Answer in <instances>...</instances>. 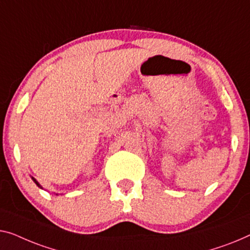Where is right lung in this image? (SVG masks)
Segmentation results:
<instances>
[{"instance_id":"1","label":"right lung","mask_w":250,"mask_h":250,"mask_svg":"<svg viewBox=\"0 0 250 250\" xmlns=\"http://www.w3.org/2000/svg\"><path fill=\"white\" fill-rule=\"evenodd\" d=\"M32 180H33V182H35V183H36L37 185H38V186H39V188H40V185H39V183H38V182H37V181H36V180H35V178H33V177H32Z\"/></svg>"}]
</instances>
